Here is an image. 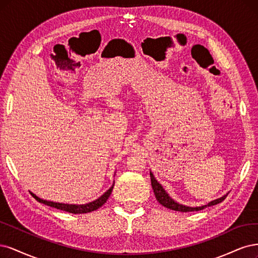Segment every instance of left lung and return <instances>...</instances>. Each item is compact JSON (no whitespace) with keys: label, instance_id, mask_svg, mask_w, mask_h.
Here are the masks:
<instances>
[{"label":"left lung","instance_id":"8db88e82","mask_svg":"<svg viewBox=\"0 0 258 258\" xmlns=\"http://www.w3.org/2000/svg\"><path fill=\"white\" fill-rule=\"evenodd\" d=\"M150 177H151V185H152V188H153V192H154L156 201L159 202L162 206L168 208V209L174 210V211H180V212H189V211L203 210L204 208L207 207V206H202V207L190 208V207H186V206H183V205H180V204L176 203L174 201H172V199L168 196V194L165 192V189L162 187V185L155 180L152 172H150ZM225 198H226V195L219 198V199H215V201L208 204V206H214V205H217V204H220Z\"/></svg>","mask_w":258,"mask_h":258}]
</instances>
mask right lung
<instances>
[{
  "label": "right lung",
  "instance_id": "obj_1",
  "mask_svg": "<svg viewBox=\"0 0 258 258\" xmlns=\"http://www.w3.org/2000/svg\"><path fill=\"white\" fill-rule=\"evenodd\" d=\"M112 188H113V185L109 189H108L104 195H102L98 199H96V201H94L92 203H89L87 205H68V204L47 202V201H44V199L38 198L36 195H34L33 193H31V195L34 197L37 202L44 204V205H47L49 207H53V208H56V209H59V210H63V211L74 213V214H80V213H88V212L95 211V210L98 209L99 207H102L107 202V199L109 198V196L112 192Z\"/></svg>",
  "mask_w": 258,
  "mask_h": 258
}]
</instances>
